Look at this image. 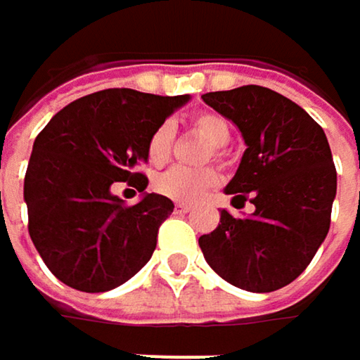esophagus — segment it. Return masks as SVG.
Here are the masks:
<instances>
[{
	"label": "esophagus",
	"instance_id": "1",
	"mask_svg": "<svg viewBox=\"0 0 360 360\" xmlns=\"http://www.w3.org/2000/svg\"><path fill=\"white\" fill-rule=\"evenodd\" d=\"M175 212H177V214H187V212H191V206L179 202V204H175Z\"/></svg>",
	"mask_w": 360,
	"mask_h": 360
}]
</instances>
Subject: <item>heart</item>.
<instances>
[{
  "instance_id": "obj_1",
  "label": "heart",
  "mask_w": 360,
  "mask_h": 360,
  "mask_svg": "<svg viewBox=\"0 0 360 360\" xmlns=\"http://www.w3.org/2000/svg\"><path fill=\"white\" fill-rule=\"evenodd\" d=\"M191 129L210 143L212 158L221 160L223 158L221 146H225L231 137V127L227 118H223L217 112H198L191 118ZM173 141H175V129L171 122H162L160 127H156L146 146L148 162L154 167H162L165 162H169L173 154ZM214 181H217V175L212 169L175 167V169L160 173L154 179V189L177 202H195L214 185Z\"/></svg>"
}]
</instances>
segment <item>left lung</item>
Returning a JSON list of instances; mask_svg holds the SVG:
<instances>
[{
	"label": "left lung",
	"mask_w": 360,
	"mask_h": 360,
	"mask_svg": "<svg viewBox=\"0 0 360 360\" xmlns=\"http://www.w3.org/2000/svg\"><path fill=\"white\" fill-rule=\"evenodd\" d=\"M202 100L242 131L246 152L225 193L254 204L244 219L221 210L219 227L200 238L202 254L231 285L275 292L309 266L329 231L338 177L327 137L298 104L260 85Z\"/></svg>",
	"instance_id": "8db88e82"
}]
</instances>
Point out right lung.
Segmentation results:
<instances>
[{"mask_svg":"<svg viewBox=\"0 0 360 360\" xmlns=\"http://www.w3.org/2000/svg\"><path fill=\"white\" fill-rule=\"evenodd\" d=\"M187 100L104 89L60 110L37 135L25 175L29 233L62 283L108 292L152 258L158 229L175 204L144 191L127 207L111 187H148V177L137 173L148 162V139Z\"/></svg>","mask_w":360,"mask_h":360,"instance_id":"obj_1","label":"right lung"}]
</instances>
